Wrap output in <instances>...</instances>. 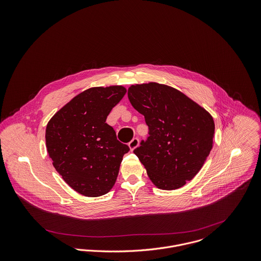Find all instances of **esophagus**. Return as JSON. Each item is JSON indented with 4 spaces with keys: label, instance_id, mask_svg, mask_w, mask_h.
Masks as SVG:
<instances>
[{
    "label": "esophagus",
    "instance_id": "34e87169",
    "mask_svg": "<svg viewBox=\"0 0 261 261\" xmlns=\"http://www.w3.org/2000/svg\"><path fill=\"white\" fill-rule=\"evenodd\" d=\"M129 147H130V149H131V151H133L138 145H139V139L138 138H133L130 142H129Z\"/></svg>",
    "mask_w": 261,
    "mask_h": 261
}]
</instances>
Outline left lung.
<instances>
[{
	"label": "left lung",
	"mask_w": 261,
	"mask_h": 261,
	"mask_svg": "<svg viewBox=\"0 0 261 261\" xmlns=\"http://www.w3.org/2000/svg\"><path fill=\"white\" fill-rule=\"evenodd\" d=\"M128 98L148 126L149 136L134 153L149 178L160 189L182 187L212 149L213 118L180 91L158 83L132 85Z\"/></svg>",
	"instance_id": "left-lung-1"
}]
</instances>
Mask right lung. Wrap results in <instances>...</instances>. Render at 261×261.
I'll return each instance as SVG.
<instances>
[{
  "mask_svg": "<svg viewBox=\"0 0 261 261\" xmlns=\"http://www.w3.org/2000/svg\"><path fill=\"white\" fill-rule=\"evenodd\" d=\"M125 94L122 86L88 89L59 110L47 125L46 146L53 166L82 195L98 197L108 193L124 154L130 150L106 123Z\"/></svg>",
  "mask_w": 261,
  "mask_h": 261,
  "instance_id": "add662e5",
  "label": "right lung"
}]
</instances>
